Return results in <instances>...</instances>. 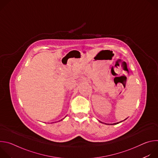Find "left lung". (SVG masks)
Segmentation results:
<instances>
[{
	"mask_svg": "<svg viewBox=\"0 0 158 158\" xmlns=\"http://www.w3.org/2000/svg\"><path fill=\"white\" fill-rule=\"evenodd\" d=\"M118 124V123H114V124Z\"/></svg>",
	"mask_w": 158,
	"mask_h": 158,
	"instance_id": "1",
	"label": "left lung"
}]
</instances>
